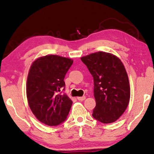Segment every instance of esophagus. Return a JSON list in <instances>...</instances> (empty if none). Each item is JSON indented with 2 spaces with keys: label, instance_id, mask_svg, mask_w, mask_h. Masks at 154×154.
I'll return each instance as SVG.
<instances>
[{
  "label": "esophagus",
  "instance_id": "obj_1",
  "mask_svg": "<svg viewBox=\"0 0 154 154\" xmlns=\"http://www.w3.org/2000/svg\"><path fill=\"white\" fill-rule=\"evenodd\" d=\"M86 98V96H81V97H77V100H79V101H84Z\"/></svg>",
  "mask_w": 154,
  "mask_h": 154
}]
</instances>
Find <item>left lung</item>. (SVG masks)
I'll list each match as a JSON object with an SVG mask.
<instances>
[{
    "instance_id": "8db88e82",
    "label": "left lung",
    "mask_w": 154,
    "mask_h": 154,
    "mask_svg": "<svg viewBox=\"0 0 154 154\" xmlns=\"http://www.w3.org/2000/svg\"><path fill=\"white\" fill-rule=\"evenodd\" d=\"M94 78L96 107L92 116L111 123L122 116L130 98L128 74L121 60L109 53L96 52L81 58Z\"/></svg>"
}]
</instances>
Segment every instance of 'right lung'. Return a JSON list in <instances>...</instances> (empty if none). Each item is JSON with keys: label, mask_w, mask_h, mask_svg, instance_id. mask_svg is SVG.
I'll use <instances>...</instances> for the list:
<instances>
[{"label": "right lung", "mask_w": 154, "mask_h": 154, "mask_svg": "<svg viewBox=\"0 0 154 154\" xmlns=\"http://www.w3.org/2000/svg\"><path fill=\"white\" fill-rule=\"evenodd\" d=\"M73 60L57 55L41 57L32 63L26 82V97L33 114L42 123L58 125L65 121L72 101L65 94V76Z\"/></svg>", "instance_id": "1"}]
</instances>
